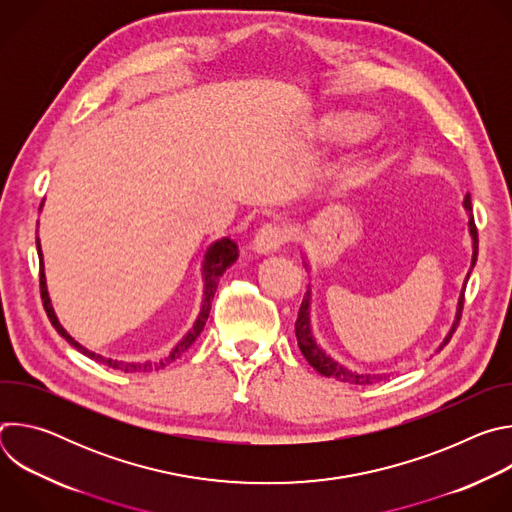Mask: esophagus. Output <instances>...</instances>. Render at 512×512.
<instances>
[{
	"mask_svg": "<svg viewBox=\"0 0 512 512\" xmlns=\"http://www.w3.org/2000/svg\"><path fill=\"white\" fill-rule=\"evenodd\" d=\"M287 239H289V231L281 223H267L255 233L253 249L257 253L269 255V253H275Z\"/></svg>",
	"mask_w": 512,
	"mask_h": 512,
	"instance_id": "obj_1",
	"label": "esophagus"
}]
</instances>
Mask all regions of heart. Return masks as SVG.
<instances>
[{
    "instance_id": "b5f03b06",
    "label": "heart",
    "mask_w": 512,
    "mask_h": 512,
    "mask_svg": "<svg viewBox=\"0 0 512 512\" xmlns=\"http://www.w3.org/2000/svg\"><path fill=\"white\" fill-rule=\"evenodd\" d=\"M364 127L367 123L362 121H354V119H332L326 123V133L332 139H354L358 135H362Z\"/></svg>"
}]
</instances>
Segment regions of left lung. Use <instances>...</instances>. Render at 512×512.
Returning <instances> with one entry per match:
<instances>
[{
    "label": "left lung",
    "mask_w": 512,
    "mask_h": 512,
    "mask_svg": "<svg viewBox=\"0 0 512 512\" xmlns=\"http://www.w3.org/2000/svg\"><path fill=\"white\" fill-rule=\"evenodd\" d=\"M464 208L468 212V231H470V237H472V263H470V271L466 273V279H464V285H462V291H460V298H458V306H456V316H454V322H452V328L450 332L446 334L444 342L437 346L435 352H440L452 338V334L456 332L458 324H460V318H462V308H464V291H466V283L470 279V273L476 265V259H478V231H476V225H474V214H472V202H470V194L464 196ZM306 267L310 269L308 261H304ZM312 287L308 285V291H306V298L300 306V314H298V320H296V336H298V346L302 350V354L306 356V360L312 364V367L328 377V379H336V381H342V383H350V385H373V383H379V381H385L387 375L383 373H360V371H352V369H346L344 364H340L338 360H334L330 354H326V350L318 344L316 336H314V330H312Z\"/></svg>",
    "instance_id": "obj_1"
}]
</instances>
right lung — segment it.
Here are the masks:
<instances>
[{"mask_svg":"<svg viewBox=\"0 0 512 512\" xmlns=\"http://www.w3.org/2000/svg\"><path fill=\"white\" fill-rule=\"evenodd\" d=\"M40 210H42V204H40ZM36 247H38V257H40V294H42V304H44V310L48 314V320L52 322V326L56 328V332L72 346L77 348L79 352H83L85 356H89L91 360H97L101 364H105V367H111L115 371H123V373H152V371H160L164 367H168L170 362H174L176 358L182 356V352H186L190 348V344L200 336L206 320H208V314H210V304H212V298H214V291H216V285H218V279H221V275L237 261L239 257V249H237V243L229 237H223L214 241L206 253H204V261H202V281H204V287H202V302H200V312L192 324V328L182 336V340L162 358H156V360H141V362H125V360H115V358H105L89 348H85L81 342H77L75 338H72L64 328L62 324L58 322L56 318V312L52 308V302H50V296H48V287H46V275H44V257H42V249H40V239H36Z\"/></svg>","mask_w":512,"mask_h":512,"instance_id":"add662e5","label":"right lung"}]
</instances>
